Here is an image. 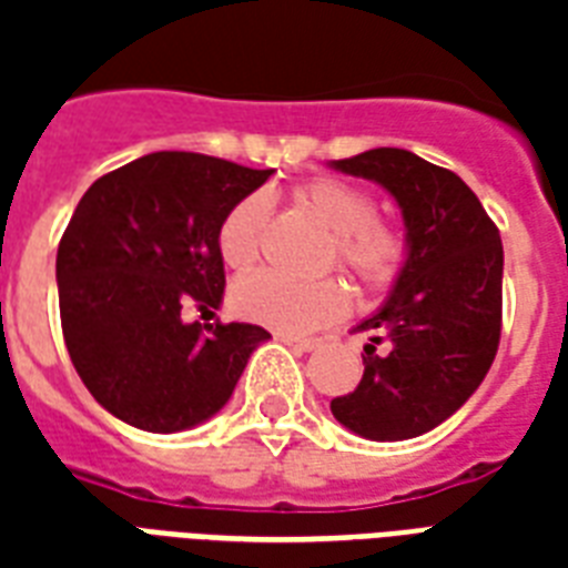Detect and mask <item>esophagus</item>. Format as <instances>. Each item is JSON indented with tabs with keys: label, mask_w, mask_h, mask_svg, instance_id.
<instances>
[{
	"label": "esophagus",
	"mask_w": 568,
	"mask_h": 568,
	"mask_svg": "<svg viewBox=\"0 0 568 568\" xmlns=\"http://www.w3.org/2000/svg\"><path fill=\"white\" fill-rule=\"evenodd\" d=\"M276 338H280L283 345L294 347V351H301V354H310V351H315V347H318V342H315V338H294V336H285V333H276Z\"/></svg>",
	"instance_id": "obj_1"
}]
</instances>
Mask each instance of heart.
Instances as JSON below:
<instances>
[{"label": "heart", "mask_w": 568, "mask_h": 568, "mask_svg": "<svg viewBox=\"0 0 568 568\" xmlns=\"http://www.w3.org/2000/svg\"><path fill=\"white\" fill-rule=\"evenodd\" d=\"M297 200L318 217L329 232H336V253L342 265L351 267L363 283H388L404 258V241L392 226L377 221L374 196L345 180L318 176L303 182ZM267 214V194L253 191L241 196L217 226V250L223 262L244 271L262 253ZM232 306L241 318L271 327L285 336H306L338 321L347 310L345 285L336 280L297 283L276 271H256L235 283Z\"/></svg>", "instance_id": "obj_1"}]
</instances>
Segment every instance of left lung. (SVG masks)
Returning <instances> with one entry per match:
<instances>
[{
    "mask_svg": "<svg viewBox=\"0 0 568 568\" xmlns=\"http://www.w3.org/2000/svg\"><path fill=\"white\" fill-rule=\"evenodd\" d=\"M329 168L377 182L404 217V262L392 292L356 324L372 333L363 379L329 409L363 439H415L457 413L493 365L501 338V235L457 173L409 150L379 146Z\"/></svg>",
    "mask_w": 568,
    "mask_h": 568,
    "instance_id": "8db88e82",
    "label": "left lung"
}]
</instances>
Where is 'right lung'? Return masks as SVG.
<instances>
[{
  "label": "right lung",
  "mask_w": 568,
  "mask_h": 568,
  "mask_svg": "<svg viewBox=\"0 0 568 568\" xmlns=\"http://www.w3.org/2000/svg\"><path fill=\"white\" fill-rule=\"evenodd\" d=\"M274 171L200 153H150L105 173L58 244L61 329L97 404L146 433H180L221 413L271 333L185 321L223 303L217 226Z\"/></svg>",
  "instance_id": "right-lung-1"
}]
</instances>
